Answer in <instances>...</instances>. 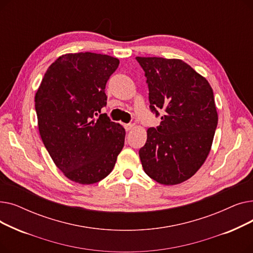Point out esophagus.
<instances>
[{
  "mask_svg": "<svg viewBox=\"0 0 253 253\" xmlns=\"http://www.w3.org/2000/svg\"><path fill=\"white\" fill-rule=\"evenodd\" d=\"M124 127H125L126 131H130L131 129H133L134 125H132V124H125V125H124Z\"/></svg>",
  "mask_w": 253,
  "mask_h": 253,
  "instance_id": "esophagus-1",
  "label": "esophagus"
}]
</instances>
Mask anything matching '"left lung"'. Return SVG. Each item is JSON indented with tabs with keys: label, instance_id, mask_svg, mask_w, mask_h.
<instances>
[{
	"label": "left lung",
	"instance_id": "obj_1",
	"mask_svg": "<svg viewBox=\"0 0 253 253\" xmlns=\"http://www.w3.org/2000/svg\"><path fill=\"white\" fill-rule=\"evenodd\" d=\"M149 86L151 111L163 110L139 150L143 170L165 185L191 178L211 150L218 116L207 80L180 59L136 57Z\"/></svg>",
	"mask_w": 253,
	"mask_h": 253
}]
</instances>
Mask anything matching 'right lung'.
<instances>
[{
  "label": "right lung",
  "mask_w": 253,
  "mask_h": 253,
  "mask_svg": "<svg viewBox=\"0 0 253 253\" xmlns=\"http://www.w3.org/2000/svg\"><path fill=\"white\" fill-rule=\"evenodd\" d=\"M119 59L92 52L59 56L35 96L38 127L53 162L64 176L92 184L108 176L122 151L125 129L105 114V85Z\"/></svg>",
  "instance_id": "1"
}]
</instances>
